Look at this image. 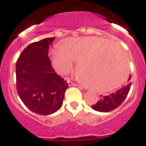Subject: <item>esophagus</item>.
<instances>
[{"label":"esophagus","instance_id":"1","mask_svg":"<svg viewBox=\"0 0 146 146\" xmlns=\"http://www.w3.org/2000/svg\"><path fill=\"white\" fill-rule=\"evenodd\" d=\"M67 83L69 84V86H78L77 84H76V83H74V82H71L70 80H67Z\"/></svg>","mask_w":146,"mask_h":146}]
</instances>
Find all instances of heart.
<instances>
[{"mask_svg": "<svg viewBox=\"0 0 146 146\" xmlns=\"http://www.w3.org/2000/svg\"><path fill=\"white\" fill-rule=\"evenodd\" d=\"M54 68L66 74L79 60L78 77L97 92H109L124 82L129 71L125 50L112 41L98 37L72 38L50 50Z\"/></svg>", "mask_w": 146, "mask_h": 146, "instance_id": "b5f03b06", "label": "heart"}]
</instances>
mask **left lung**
Here are the masks:
<instances>
[{"label": "left lung", "mask_w": 146, "mask_h": 146, "mask_svg": "<svg viewBox=\"0 0 146 146\" xmlns=\"http://www.w3.org/2000/svg\"><path fill=\"white\" fill-rule=\"evenodd\" d=\"M131 79V75L129 76V81ZM131 86V82H129L128 84L117 90L115 92L111 93L109 96H102L96 104L92 105V108L100 112H108L113 111L120 106L124 101L126 97L129 93Z\"/></svg>", "instance_id": "obj_1"}]
</instances>
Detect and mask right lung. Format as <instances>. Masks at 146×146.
<instances>
[{
    "instance_id": "add662e5",
    "label": "right lung",
    "mask_w": 146,
    "mask_h": 146,
    "mask_svg": "<svg viewBox=\"0 0 146 146\" xmlns=\"http://www.w3.org/2000/svg\"><path fill=\"white\" fill-rule=\"evenodd\" d=\"M55 38H44L26 47L16 64L17 90L30 111L48 115L63 104L68 83L57 75L48 57L49 45Z\"/></svg>"
}]
</instances>
